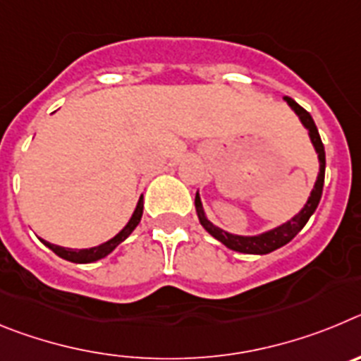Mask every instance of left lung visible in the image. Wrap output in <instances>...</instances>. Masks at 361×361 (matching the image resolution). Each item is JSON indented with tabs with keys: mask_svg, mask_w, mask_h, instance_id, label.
Segmentation results:
<instances>
[{
	"mask_svg": "<svg viewBox=\"0 0 361 361\" xmlns=\"http://www.w3.org/2000/svg\"><path fill=\"white\" fill-rule=\"evenodd\" d=\"M283 99L288 101L289 106L295 110V114L300 117L302 124H304L305 128H307L312 146H314V149H317V153H318V159H320V173H318L317 184H314V188H312L311 197H309V200H307V204L304 206V209H302V212H300L296 216H293L289 222H286V224L279 226V228H275V229H271V231H267V233H262V235H257V237H237V235H229V233L215 228V226H213L212 222L206 219V216H204L202 204H200L199 193L195 195V208H197V213H199V220H200V224L204 226V229H206V231H208L212 237H215L216 240L222 242L226 247H229V250H233V251H238V253L267 255V253H271V251H275V250H279V247H282V245H286L288 242H291L293 238H295L296 235L302 231V228L307 224V220L311 219V215L314 213V209L318 208V202H320V199H322V190H324V178H325L324 142H322L320 133H318L317 124H314V121H312L311 114L300 106L295 99L288 97V95H286Z\"/></svg>",
	"mask_w": 361,
	"mask_h": 361,
	"instance_id": "1",
	"label": "left lung"
}]
</instances>
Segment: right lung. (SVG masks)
Masks as SVG:
<instances>
[{
    "mask_svg": "<svg viewBox=\"0 0 361 361\" xmlns=\"http://www.w3.org/2000/svg\"><path fill=\"white\" fill-rule=\"evenodd\" d=\"M141 216H142V197L139 199V202H137V208H135V212H133V215H132V219H130L128 224L124 226V228L117 233L116 237L110 238V240L104 242V244L95 245V247H90V250H68V247L54 245V244H50V242H44V240H43V244L49 245L50 250H52L57 257L65 258V260H68V262L90 264V262H95V260H99V258H104L106 255H110L111 251L116 250L117 245L121 244V242L126 240V238L130 237V233H132L133 229L137 228V224L141 222Z\"/></svg>",
    "mask_w": 361,
    "mask_h": 361,
    "instance_id": "right-lung-1",
    "label": "right lung"
}]
</instances>
